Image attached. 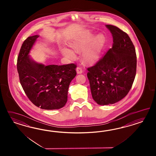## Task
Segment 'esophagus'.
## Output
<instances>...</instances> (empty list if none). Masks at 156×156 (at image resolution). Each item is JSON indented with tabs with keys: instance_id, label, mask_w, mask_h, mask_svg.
<instances>
[{
	"instance_id": "1",
	"label": "esophagus",
	"mask_w": 156,
	"mask_h": 156,
	"mask_svg": "<svg viewBox=\"0 0 156 156\" xmlns=\"http://www.w3.org/2000/svg\"><path fill=\"white\" fill-rule=\"evenodd\" d=\"M76 70L77 74H81L82 73V68L80 67H77Z\"/></svg>"
}]
</instances>
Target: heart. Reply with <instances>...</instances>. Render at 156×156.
I'll list each match as a JSON object with an SVG mask.
<instances>
[{"label": "heart", "instance_id": "1", "mask_svg": "<svg viewBox=\"0 0 156 156\" xmlns=\"http://www.w3.org/2000/svg\"><path fill=\"white\" fill-rule=\"evenodd\" d=\"M104 43V38L99 35L94 38L93 35L89 31L85 33L76 39L72 44V47L77 52L85 50L83 54V58L87 63H94L97 61L101 52ZM62 53L67 57H75V53L69 48H63Z\"/></svg>", "mask_w": 156, "mask_h": 156}]
</instances>
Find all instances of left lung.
<instances>
[{
	"label": "left lung",
	"instance_id": "obj_1",
	"mask_svg": "<svg viewBox=\"0 0 156 156\" xmlns=\"http://www.w3.org/2000/svg\"><path fill=\"white\" fill-rule=\"evenodd\" d=\"M106 27L113 37L112 47L87 74L92 97L100 105L115 104L128 94L137 68L136 50L128 34L113 25Z\"/></svg>",
	"mask_w": 156,
	"mask_h": 156
}]
</instances>
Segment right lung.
<instances>
[{"label": "right lung", "instance_id": "right-lung-1", "mask_svg": "<svg viewBox=\"0 0 156 156\" xmlns=\"http://www.w3.org/2000/svg\"><path fill=\"white\" fill-rule=\"evenodd\" d=\"M39 37H29L22 45L17 62L20 82L29 99L38 108L61 109L67 102L69 85L76 75V66L74 63L46 66L35 61L29 53Z\"/></svg>", "mask_w": 156, "mask_h": 156}]
</instances>
